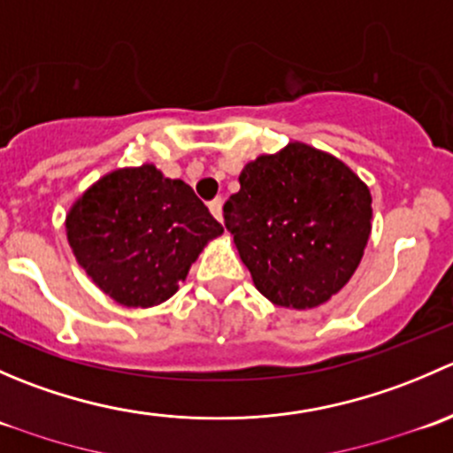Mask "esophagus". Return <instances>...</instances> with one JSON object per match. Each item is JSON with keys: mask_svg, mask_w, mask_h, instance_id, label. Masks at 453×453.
<instances>
[{"mask_svg": "<svg viewBox=\"0 0 453 453\" xmlns=\"http://www.w3.org/2000/svg\"><path fill=\"white\" fill-rule=\"evenodd\" d=\"M208 208H210V212H212V217L217 219V221H223V199L221 197L210 201Z\"/></svg>", "mask_w": 453, "mask_h": 453, "instance_id": "obj_1", "label": "esophagus"}]
</instances>
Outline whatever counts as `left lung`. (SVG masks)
<instances>
[{"instance_id": "left-lung-1", "label": "left lung", "mask_w": 453, "mask_h": 453, "mask_svg": "<svg viewBox=\"0 0 453 453\" xmlns=\"http://www.w3.org/2000/svg\"><path fill=\"white\" fill-rule=\"evenodd\" d=\"M239 184L223 214L256 289L298 311L331 300L366 250L368 186L342 159L303 142L245 164Z\"/></svg>"}]
</instances>
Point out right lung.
Segmentation results:
<instances>
[{"instance_id": "1", "label": "right lung", "mask_w": 453, "mask_h": 453, "mask_svg": "<svg viewBox=\"0 0 453 453\" xmlns=\"http://www.w3.org/2000/svg\"><path fill=\"white\" fill-rule=\"evenodd\" d=\"M65 232L100 291L122 307L149 309L180 289L223 227L188 184L142 164L89 186L67 212Z\"/></svg>"}]
</instances>
